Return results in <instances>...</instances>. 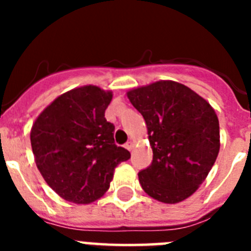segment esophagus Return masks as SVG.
Segmentation results:
<instances>
[{
	"instance_id": "1",
	"label": "esophagus",
	"mask_w": 251,
	"mask_h": 251,
	"mask_svg": "<svg viewBox=\"0 0 251 251\" xmlns=\"http://www.w3.org/2000/svg\"><path fill=\"white\" fill-rule=\"evenodd\" d=\"M124 147L127 148L128 151H132V150H133V143H132V142H127V143H126V146H124Z\"/></svg>"
}]
</instances>
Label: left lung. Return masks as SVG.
<instances>
[{"label":"left lung","mask_w":251,"mask_h":251,"mask_svg":"<svg viewBox=\"0 0 251 251\" xmlns=\"http://www.w3.org/2000/svg\"><path fill=\"white\" fill-rule=\"evenodd\" d=\"M143 115L153 151L150 167L138 174L146 194L163 203L191 196L205 181L220 150L214 108L188 86L159 80L127 92Z\"/></svg>","instance_id":"left-lung-1"}]
</instances>
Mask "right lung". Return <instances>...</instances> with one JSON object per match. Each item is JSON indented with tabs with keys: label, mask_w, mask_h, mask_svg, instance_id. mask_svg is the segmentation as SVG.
<instances>
[{
	"label": "right lung",
	"mask_w": 251,
	"mask_h": 251,
	"mask_svg": "<svg viewBox=\"0 0 251 251\" xmlns=\"http://www.w3.org/2000/svg\"><path fill=\"white\" fill-rule=\"evenodd\" d=\"M113 93L84 85L59 95L32 124L31 147L40 174L61 199L86 205L110 186L115 167L130 153L114 145L104 113Z\"/></svg>",
	"instance_id": "add662e5"
}]
</instances>
